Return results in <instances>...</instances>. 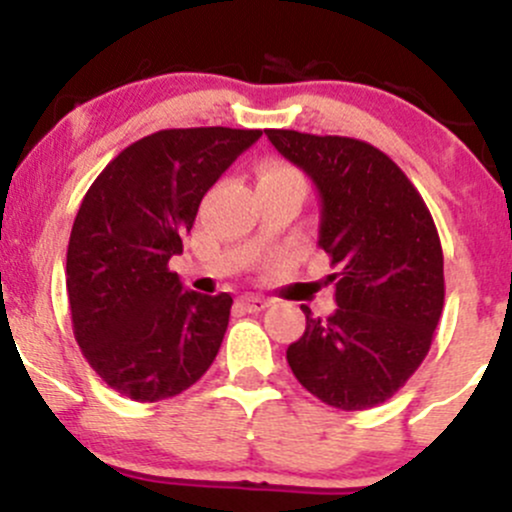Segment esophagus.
Returning a JSON list of instances; mask_svg holds the SVG:
<instances>
[{
    "label": "esophagus",
    "mask_w": 512,
    "mask_h": 512,
    "mask_svg": "<svg viewBox=\"0 0 512 512\" xmlns=\"http://www.w3.org/2000/svg\"><path fill=\"white\" fill-rule=\"evenodd\" d=\"M237 304H240L245 312H262V309L270 307V299L257 297V294H245V297L237 299Z\"/></svg>",
    "instance_id": "obj_1"
}]
</instances>
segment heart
<instances>
[{"instance_id":"1","label":"heart","mask_w":512,"mask_h":512,"mask_svg":"<svg viewBox=\"0 0 512 512\" xmlns=\"http://www.w3.org/2000/svg\"><path fill=\"white\" fill-rule=\"evenodd\" d=\"M257 190L260 188H297L304 193V175L302 170L294 168L292 163L280 158L262 160L255 170Z\"/></svg>"}]
</instances>
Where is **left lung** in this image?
<instances>
[{"label": "left lung", "mask_w": 512, "mask_h": 512, "mask_svg": "<svg viewBox=\"0 0 512 512\" xmlns=\"http://www.w3.org/2000/svg\"><path fill=\"white\" fill-rule=\"evenodd\" d=\"M272 146L314 180L322 198L319 247L337 267L327 319L312 317L289 344L299 384L342 411L396 394L426 359L443 312L436 223L404 170L371 143L267 128Z\"/></svg>", "instance_id": "8db88e82"}]
</instances>
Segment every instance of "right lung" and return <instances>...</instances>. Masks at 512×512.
I'll list each match as a JSON object with an SVG mask.
<instances>
[{"instance_id": "right-lung-1", "label": "right lung", "mask_w": 512, "mask_h": 512, "mask_svg": "<svg viewBox=\"0 0 512 512\" xmlns=\"http://www.w3.org/2000/svg\"><path fill=\"white\" fill-rule=\"evenodd\" d=\"M262 131L168 128L123 148L81 200L66 252V294L81 354L133 401L190 389L220 352L232 297L183 289V252L200 200Z\"/></svg>"}]
</instances>
